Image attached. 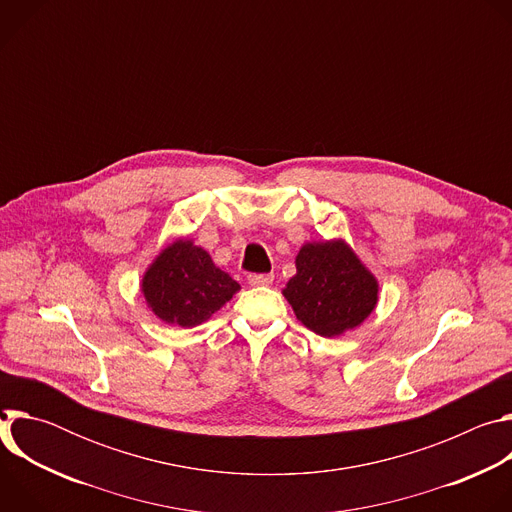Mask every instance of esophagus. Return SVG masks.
Segmentation results:
<instances>
[{
	"instance_id": "1",
	"label": "esophagus",
	"mask_w": 512,
	"mask_h": 512,
	"mask_svg": "<svg viewBox=\"0 0 512 512\" xmlns=\"http://www.w3.org/2000/svg\"><path fill=\"white\" fill-rule=\"evenodd\" d=\"M271 283H273L271 273H251L249 275V285H253V287H263V285H271Z\"/></svg>"
}]
</instances>
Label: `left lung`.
Wrapping results in <instances>:
<instances>
[{"label": "left lung", "instance_id": "obj_1", "mask_svg": "<svg viewBox=\"0 0 512 512\" xmlns=\"http://www.w3.org/2000/svg\"><path fill=\"white\" fill-rule=\"evenodd\" d=\"M283 289L298 320L332 338L360 326L379 302V283L344 241L306 243Z\"/></svg>", "mask_w": 512, "mask_h": 512}]
</instances>
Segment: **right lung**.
<instances>
[{
    "mask_svg": "<svg viewBox=\"0 0 512 512\" xmlns=\"http://www.w3.org/2000/svg\"><path fill=\"white\" fill-rule=\"evenodd\" d=\"M241 285L218 269L210 255L178 239L143 273L141 291L152 312L166 324L194 328L221 310Z\"/></svg>",
    "mask_w": 512,
    "mask_h": 512,
    "instance_id": "add662e5",
    "label": "right lung"
}]
</instances>
